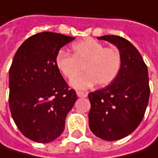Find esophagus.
<instances>
[{"mask_svg":"<svg viewBox=\"0 0 158 158\" xmlns=\"http://www.w3.org/2000/svg\"><path fill=\"white\" fill-rule=\"evenodd\" d=\"M77 95H78V97H79V98L87 97V93H83V92H79V91H78V92H77Z\"/></svg>","mask_w":158,"mask_h":158,"instance_id":"esophagus-1","label":"esophagus"}]
</instances>
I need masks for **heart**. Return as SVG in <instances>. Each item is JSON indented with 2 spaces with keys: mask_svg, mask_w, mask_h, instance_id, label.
<instances>
[{
  "mask_svg": "<svg viewBox=\"0 0 158 158\" xmlns=\"http://www.w3.org/2000/svg\"><path fill=\"white\" fill-rule=\"evenodd\" d=\"M73 54L60 51L55 57L57 68L67 79H72L83 69L87 71L70 81L72 87L85 90L98 83L106 86L119 74L122 58L116 48H105L94 39H85L72 45Z\"/></svg>",
  "mask_w": 158,
  "mask_h": 158,
  "instance_id": "obj_1",
  "label": "heart"
}]
</instances>
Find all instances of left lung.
Instances as JSON below:
<instances>
[{"label": "left lung", "instance_id": "1", "mask_svg": "<svg viewBox=\"0 0 158 158\" xmlns=\"http://www.w3.org/2000/svg\"><path fill=\"white\" fill-rule=\"evenodd\" d=\"M98 39L115 45L122 65L112 83L88 94L89 126L98 138L115 141L133 132L143 120L150 98L148 69L140 52L126 39L118 35Z\"/></svg>", "mask_w": 158, "mask_h": 158}]
</instances>
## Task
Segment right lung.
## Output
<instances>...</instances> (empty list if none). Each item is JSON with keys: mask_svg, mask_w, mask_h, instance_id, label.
<instances>
[{"mask_svg": "<svg viewBox=\"0 0 158 158\" xmlns=\"http://www.w3.org/2000/svg\"><path fill=\"white\" fill-rule=\"evenodd\" d=\"M75 38L43 32L21 44L9 69V107L12 118L26 138L47 143L65 129L67 113L77 94L57 68L55 57Z\"/></svg>", "mask_w": 158, "mask_h": 158, "instance_id": "1", "label": "right lung"}]
</instances>
